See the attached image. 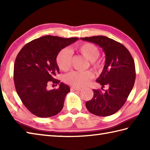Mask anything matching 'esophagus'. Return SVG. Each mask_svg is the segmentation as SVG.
<instances>
[{
  "mask_svg": "<svg viewBox=\"0 0 150 150\" xmlns=\"http://www.w3.org/2000/svg\"><path fill=\"white\" fill-rule=\"evenodd\" d=\"M71 90L72 91H75V90H77V91H81L82 89L81 88H79V87H75V86H72L71 88Z\"/></svg>",
  "mask_w": 150,
  "mask_h": 150,
  "instance_id": "34e87169",
  "label": "esophagus"
}]
</instances>
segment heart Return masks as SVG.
I'll return each instance as SVG.
<instances>
[{"mask_svg":"<svg viewBox=\"0 0 150 150\" xmlns=\"http://www.w3.org/2000/svg\"><path fill=\"white\" fill-rule=\"evenodd\" d=\"M75 48L86 59L90 60V65L94 70L96 71H101L103 64L97 60L99 56L100 52L96 46L91 43L86 42L78 44ZM72 55L71 51L68 48L60 50L57 56V63L60 69L67 71L70 68ZM93 77L94 75L90 71H73L65 76V81L73 86L81 87L87 85Z\"/></svg>","mask_w":150,"mask_h":150,"instance_id":"obj_1","label":"heart"}]
</instances>
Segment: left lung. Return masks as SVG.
<instances>
[{"label":"left lung","mask_w":150,"mask_h":150,"mask_svg":"<svg viewBox=\"0 0 150 150\" xmlns=\"http://www.w3.org/2000/svg\"><path fill=\"white\" fill-rule=\"evenodd\" d=\"M99 46L106 55L104 68L97 82L103 92L93 90V97L86 103L90 113L100 117L110 116L122 107L132 91L135 81V66L132 56L122 44L105 36L81 38Z\"/></svg>","instance_id":"left-lung-1"}]
</instances>
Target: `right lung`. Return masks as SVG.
Returning a JSON list of instances; mask_svg holds the SVG:
<instances>
[{
	"label": "right lung",
	"mask_w": 150,
	"mask_h": 150,
	"mask_svg": "<svg viewBox=\"0 0 150 150\" xmlns=\"http://www.w3.org/2000/svg\"><path fill=\"white\" fill-rule=\"evenodd\" d=\"M78 40L77 37L43 36L26 44L18 53L14 64L15 89L22 103L35 115L50 117L62 110L70 89L55 78L59 72L57 56ZM50 82L59 83V88L47 90Z\"/></svg>",
	"instance_id": "obj_1"
}]
</instances>
